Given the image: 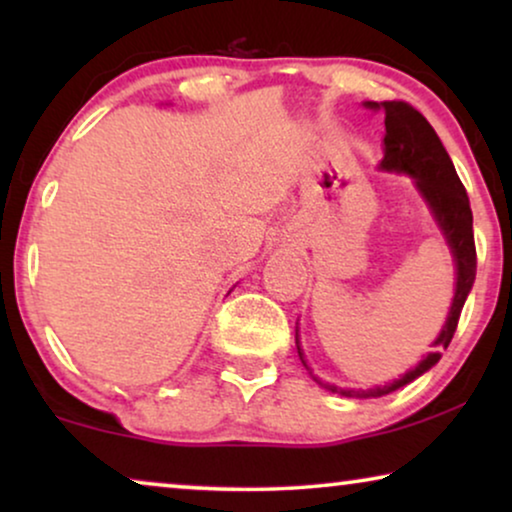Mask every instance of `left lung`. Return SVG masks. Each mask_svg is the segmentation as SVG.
Wrapping results in <instances>:
<instances>
[{"label":"left lung","mask_w":512,"mask_h":512,"mask_svg":"<svg viewBox=\"0 0 512 512\" xmlns=\"http://www.w3.org/2000/svg\"><path fill=\"white\" fill-rule=\"evenodd\" d=\"M363 107L373 111H384V158L380 160L382 172L405 174L412 179V184L422 195L426 207L431 209L440 233H443L450 254L454 258V270H457V282H454V298L447 312V319L440 328L438 338L431 342L433 352L424 356L415 368L398 377V380L373 389H345L335 384L321 382L317 375H312V368L307 366L300 338L296 331L298 356L312 375V380L321 387L333 391V394L347 398H380L384 394L405 387L426 370H431L440 361V352L447 349L452 342V335L457 331L461 307H464L468 293L475 282V242H473V212L468 202L466 188L457 177L450 156H447L443 142H440L431 123L419 114L408 102H363Z\"/></svg>","instance_id":"1"}]
</instances>
